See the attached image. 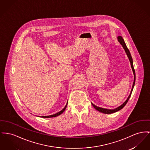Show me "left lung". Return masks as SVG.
I'll return each instance as SVG.
<instances>
[{"mask_svg":"<svg viewBox=\"0 0 150 150\" xmlns=\"http://www.w3.org/2000/svg\"><path fill=\"white\" fill-rule=\"evenodd\" d=\"M117 40L118 41V42L120 43V44L123 47V49L125 50L126 54L130 61V64H131V67H132V72L134 74V82H133V84H132V90H131V92H130V93L129 95V96L127 97V98L126 99V100L123 103V104L122 105H121L120 106H119L118 107L115 108V109H105V108H100V107H98L97 106H96L95 105H94L93 103H91L92 105H93V106L98 110V112H101L103 113H104V114H111V113H115L116 112H118L119 110H120L121 109H122L123 108V107L125 106L126 105V104H127V101H129L130 97L131 96V95H132V90H133V88L134 87V85H135V70H134V66H133V61H132V55L130 54V53L128 49V48L126 46V45L125 44L124 40H123V38L121 37V36H118L117 37Z\"/></svg>","mask_w":150,"mask_h":150,"instance_id":"1","label":"left lung"}]
</instances>
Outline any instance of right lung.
I'll list each match as a JSON object with an SVG mask.
<instances>
[{"mask_svg":"<svg viewBox=\"0 0 150 150\" xmlns=\"http://www.w3.org/2000/svg\"><path fill=\"white\" fill-rule=\"evenodd\" d=\"M67 106V103L66 105L64 106V108L62 109V110H61L60 112H58V113H55V114H54V115H47V116H41V117H42V118H52V117H55L58 116V115H61L62 113L65 110V109H66Z\"/></svg>","mask_w":150,"mask_h":150,"instance_id":"1","label":"right lung"}]
</instances>
